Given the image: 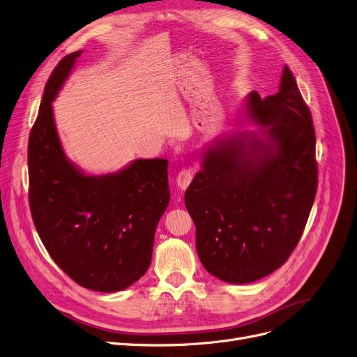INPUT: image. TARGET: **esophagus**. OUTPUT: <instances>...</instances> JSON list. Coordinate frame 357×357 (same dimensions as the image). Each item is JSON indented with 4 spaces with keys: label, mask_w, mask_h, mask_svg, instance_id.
I'll use <instances>...</instances> for the list:
<instances>
[{
    "label": "esophagus",
    "mask_w": 357,
    "mask_h": 357,
    "mask_svg": "<svg viewBox=\"0 0 357 357\" xmlns=\"http://www.w3.org/2000/svg\"><path fill=\"white\" fill-rule=\"evenodd\" d=\"M192 178H193V168H183V169H180L178 171V174H177V177H176V183H177V186H178V189H181V190H186L188 188H189V184H190V181H192Z\"/></svg>",
    "instance_id": "34e87169"
}]
</instances>
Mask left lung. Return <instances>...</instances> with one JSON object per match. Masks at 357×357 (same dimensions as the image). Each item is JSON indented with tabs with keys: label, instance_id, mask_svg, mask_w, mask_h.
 Returning <instances> with one entry per match:
<instances>
[{
	"label": "left lung",
	"instance_id": "1",
	"mask_svg": "<svg viewBox=\"0 0 357 357\" xmlns=\"http://www.w3.org/2000/svg\"><path fill=\"white\" fill-rule=\"evenodd\" d=\"M247 110L263 137L215 140L184 193L201 263L230 284L261 279L288 260L317 190L312 114L288 66L279 91L266 99L252 91Z\"/></svg>",
	"mask_w": 357,
	"mask_h": 357
}]
</instances>
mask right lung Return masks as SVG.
<instances>
[{"mask_svg": "<svg viewBox=\"0 0 357 357\" xmlns=\"http://www.w3.org/2000/svg\"><path fill=\"white\" fill-rule=\"evenodd\" d=\"M82 52L48 78L29 134V206L56 264L78 285L126 289L151 266L155 230L169 202L167 159H136L119 173L85 176L61 149L52 102Z\"/></svg>", "mask_w": 357, "mask_h": 357, "instance_id": "obj_1", "label": "right lung"}]
</instances>
